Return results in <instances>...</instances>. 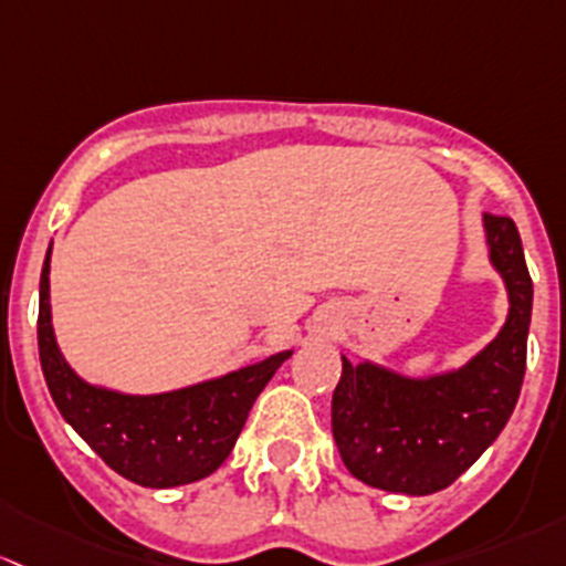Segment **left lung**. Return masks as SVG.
<instances>
[{
	"mask_svg": "<svg viewBox=\"0 0 566 566\" xmlns=\"http://www.w3.org/2000/svg\"><path fill=\"white\" fill-rule=\"evenodd\" d=\"M488 264L506 291V316L463 365L411 376L373 359H343L332 395V436L365 485L403 496L450 488L499 439L526 373L534 285L517 226L482 214Z\"/></svg>",
	"mask_w": 566,
	"mask_h": 566,
	"instance_id": "left-lung-1",
	"label": "left lung"
}]
</instances>
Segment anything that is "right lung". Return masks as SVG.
Returning a JSON list of instances; mask_svg holds the SVG:
<instances>
[{
  "label": "right lung",
  "mask_w": 566,
  "mask_h": 566,
  "mask_svg": "<svg viewBox=\"0 0 566 566\" xmlns=\"http://www.w3.org/2000/svg\"><path fill=\"white\" fill-rule=\"evenodd\" d=\"M51 248L40 275L38 348L62 417L116 474L142 488H177L214 474L231 455L261 389L294 348L188 387L133 395L78 376L51 322Z\"/></svg>",
  "instance_id": "add662e5"
}]
</instances>
